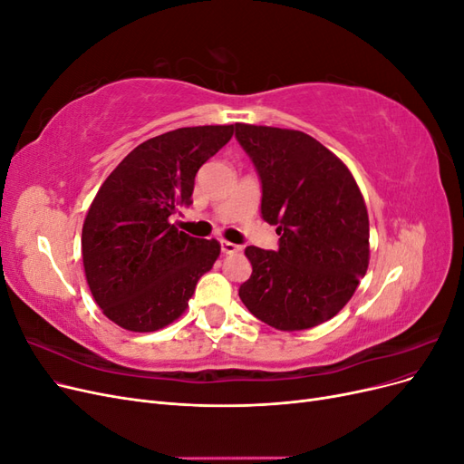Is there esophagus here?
Here are the masks:
<instances>
[{
	"instance_id": "1",
	"label": "esophagus",
	"mask_w": 464,
	"mask_h": 464,
	"mask_svg": "<svg viewBox=\"0 0 464 464\" xmlns=\"http://www.w3.org/2000/svg\"><path fill=\"white\" fill-rule=\"evenodd\" d=\"M220 249H222V254L232 256V254H237V251H240L242 247H240V246H236V244H232V242L222 240V242H220Z\"/></svg>"
}]
</instances>
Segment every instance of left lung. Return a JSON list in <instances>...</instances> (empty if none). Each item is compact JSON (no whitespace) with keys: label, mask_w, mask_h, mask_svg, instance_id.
Returning <instances> with one entry per match:
<instances>
[{"label":"left lung","mask_w":464,"mask_h":464,"mask_svg":"<svg viewBox=\"0 0 464 464\" xmlns=\"http://www.w3.org/2000/svg\"><path fill=\"white\" fill-rule=\"evenodd\" d=\"M263 188L261 215L278 251L246 247L247 310L278 331H305L339 314L370 265L366 201L348 166L296 130L236 123Z\"/></svg>","instance_id":"8db88e82"}]
</instances>
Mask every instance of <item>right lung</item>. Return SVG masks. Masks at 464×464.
<instances>
[{
  "label": "right lung",
  "instance_id": "right-lung-1",
  "mask_svg": "<svg viewBox=\"0 0 464 464\" xmlns=\"http://www.w3.org/2000/svg\"><path fill=\"white\" fill-rule=\"evenodd\" d=\"M234 125H198L135 147L104 179L82 224V266L94 302L121 329L152 333L188 310L220 244L178 230L199 168L227 145Z\"/></svg>",
  "mask_w": 464,
  "mask_h": 464
}]
</instances>
